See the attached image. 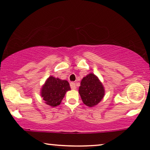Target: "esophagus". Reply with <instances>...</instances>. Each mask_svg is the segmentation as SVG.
<instances>
[{"label": "esophagus", "instance_id": "34e87169", "mask_svg": "<svg viewBox=\"0 0 150 150\" xmlns=\"http://www.w3.org/2000/svg\"><path fill=\"white\" fill-rule=\"evenodd\" d=\"M70 87H71V89H76V84L75 83H73V82H71L70 83Z\"/></svg>", "mask_w": 150, "mask_h": 150}]
</instances>
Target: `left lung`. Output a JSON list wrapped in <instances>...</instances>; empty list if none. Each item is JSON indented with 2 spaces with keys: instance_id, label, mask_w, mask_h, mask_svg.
<instances>
[{
  "instance_id": "left-lung-1",
  "label": "left lung",
  "mask_w": 150,
  "mask_h": 150,
  "mask_svg": "<svg viewBox=\"0 0 150 150\" xmlns=\"http://www.w3.org/2000/svg\"><path fill=\"white\" fill-rule=\"evenodd\" d=\"M79 93L86 106L93 107L103 99L105 89L101 81L93 73H90L82 79Z\"/></svg>"
}]
</instances>
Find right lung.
<instances>
[{
	"mask_svg": "<svg viewBox=\"0 0 150 150\" xmlns=\"http://www.w3.org/2000/svg\"><path fill=\"white\" fill-rule=\"evenodd\" d=\"M70 89L67 81L50 76L42 87L40 95L47 105L55 107L61 103L66 92Z\"/></svg>",
	"mask_w": 150,
	"mask_h": 150,
	"instance_id": "add662e5",
	"label": "right lung"
}]
</instances>
